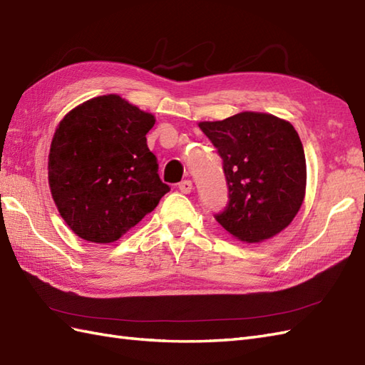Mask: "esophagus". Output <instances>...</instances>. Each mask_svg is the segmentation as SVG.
Returning a JSON list of instances; mask_svg holds the SVG:
<instances>
[{
	"label": "esophagus",
	"mask_w": 365,
	"mask_h": 365,
	"mask_svg": "<svg viewBox=\"0 0 365 365\" xmlns=\"http://www.w3.org/2000/svg\"><path fill=\"white\" fill-rule=\"evenodd\" d=\"M178 189L182 192V193H190L192 189H193V184L190 180H185V181H181L178 184Z\"/></svg>",
	"instance_id": "esophagus-1"
}]
</instances>
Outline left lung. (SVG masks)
<instances>
[{"label":"left lung","mask_w":365,"mask_h":365,"mask_svg":"<svg viewBox=\"0 0 365 365\" xmlns=\"http://www.w3.org/2000/svg\"><path fill=\"white\" fill-rule=\"evenodd\" d=\"M198 125L218 149L229 185V202L216 221L249 244L277 236L305 196L307 167L298 132L289 121L261 112Z\"/></svg>","instance_id":"8db88e82"}]
</instances>
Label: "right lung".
Masks as SVG:
<instances>
[{
    "label": "right lung",
    "mask_w": 365,
    "mask_h": 365,
    "mask_svg": "<svg viewBox=\"0 0 365 365\" xmlns=\"http://www.w3.org/2000/svg\"><path fill=\"white\" fill-rule=\"evenodd\" d=\"M153 124L152 113L115 93L76 106L58 124L48 185L61 218L80 238L118 241L170 190L147 147Z\"/></svg>",
    "instance_id": "1"
}]
</instances>
